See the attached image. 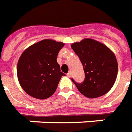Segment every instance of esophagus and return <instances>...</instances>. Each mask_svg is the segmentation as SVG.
<instances>
[{"label":"esophagus","instance_id":"34e87169","mask_svg":"<svg viewBox=\"0 0 132 132\" xmlns=\"http://www.w3.org/2000/svg\"><path fill=\"white\" fill-rule=\"evenodd\" d=\"M67 77H70L71 76V72H69V73H67Z\"/></svg>","mask_w":132,"mask_h":132}]
</instances>
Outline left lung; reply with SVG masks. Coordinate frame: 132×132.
<instances>
[{
	"label": "left lung",
	"instance_id": "obj_1",
	"mask_svg": "<svg viewBox=\"0 0 132 132\" xmlns=\"http://www.w3.org/2000/svg\"><path fill=\"white\" fill-rule=\"evenodd\" d=\"M79 57L85 72L82 83L72 82L78 90L90 98L102 96L112 88L118 74L116 55L104 44L91 39H85L71 44Z\"/></svg>",
	"mask_w": 132,
	"mask_h": 132
}]
</instances>
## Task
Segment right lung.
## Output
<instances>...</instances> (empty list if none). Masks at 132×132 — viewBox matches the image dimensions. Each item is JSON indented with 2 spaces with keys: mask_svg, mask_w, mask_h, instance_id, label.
Segmentation results:
<instances>
[{
  "mask_svg": "<svg viewBox=\"0 0 132 132\" xmlns=\"http://www.w3.org/2000/svg\"><path fill=\"white\" fill-rule=\"evenodd\" d=\"M63 46L62 42L44 39L22 52L17 63V77L28 95L44 99L55 93L65 75L57 62V54Z\"/></svg>",
  "mask_w": 132,
  "mask_h": 132,
  "instance_id": "add662e5",
  "label": "right lung"
}]
</instances>
